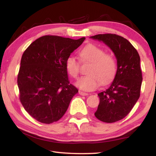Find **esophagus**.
<instances>
[{
	"instance_id": "esophagus-1",
	"label": "esophagus",
	"mask_w": 156,
	"mask_h": 156,
	"mask_svg": "<svg viewBox=\"0 0 156 156\" xmlns=\"http://www.w3.org/2000/svg\"><path fill=\"white\" fill-rule=\"evenodd\" d=\"M79 94L81 95V96H87L88 95L87 93H85V92H83L81 91H79Z\"/></svg>"
}]
</instances>
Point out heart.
Instances as JSON below:
<instances>
[{"instance_id":"heart-1","label":"heart","mask_w":156,"mask_h":156,"mask_svg":"<svg viewBox=\"0 0 156 156\" xmlns=\"http://www.w3.org/2000/svg\"><path fill=\"white\" fill-rule=\"evenodd\" d=\"M81 61L91 63L87 71L88 76L79 79L76 85L84 91H93L102 85L110 83L117 72V63L113 55L106 54L104 49L96 44L86 45L79 53ZM65 67L72 78H78L80 73V63L73 56H69L65 62Z\"/></svg>"}]
</instances>
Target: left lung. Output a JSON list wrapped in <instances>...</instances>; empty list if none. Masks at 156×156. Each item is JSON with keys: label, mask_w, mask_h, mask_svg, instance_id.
I'll list each match as a JSON object with an SVG mask.
<instances>
[{"label": "left lung", "mask_w": 156, "mask_h": 156, "mask_svg": "<svg viewBox=\"0 0 156 156\" xmlns=\"http://www.w3.org/2000/svg\"><path fill=\"white\" fill-rule=\"evenodd\" d=\"M90 38L106 44L117 59V72L110 87L98 96L100 103L94 115L102 122L123 119L131 112L140 95L142 81L138 52L126 38L113 34H98Z\"/></svg>", "instance_id": "obj_1"}]
</instances>
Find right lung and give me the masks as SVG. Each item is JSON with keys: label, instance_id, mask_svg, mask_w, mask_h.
<instances>
[{"label": "right lung", "instance_id": "right-lung-1", "mask_svg": "<svg viewBox=\"0 0 156 156\" xmlns=\"http://www.w3.org/2000/svg\"><path fill=\"white\" fill-rule=\"evenodd\" d=\"M84 39L43 36L23 53L17 78L19 98L26 112L38 122L59 120L78 92L69 83L65 62Z\"/></svg>", "mask_w": 156, "mask_h": 156}]
</instances>
